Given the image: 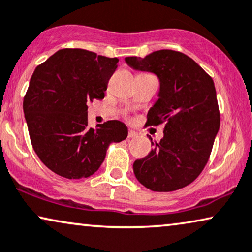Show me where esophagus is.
<instances>
[{"instance_id":"esophagus-1","label":"esophagus","mask_w":252,"mask_h":252,"mask_svg":"<svg viewBox=\"0 0 252 252\" xmlns=\"http://www.w3.org/2000/svg\"><path fill=\"white\" fill-rule=\"evenodd\" d=\"M136 136H137V133L135 132V130H132V129L128 130V138H134Z\"/></svg>"}]
</instances>
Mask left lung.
Here are the masks:
<instances>
[{
  "instance_id": "1",
  "label": "left lung",
  "mask_w": 252,
  "mask_h": 252,
  "mask_svg": "<svg viewBox=\"0 0 252 252\" xmlns=\"http://www.w3.org/2000/svg\"><path fill=\"white\" fill-rule=\"evenodd\" d=\"M125 61L136 70L158 76L159 99L149 110L145 125L165 123L159 143L149 136L151 152L135 160V176L156 192L188 187L207 165L220 129V114L213 78L178 51L159 50L145 58L127 57Z\"/></svg>"
}]
</instances>
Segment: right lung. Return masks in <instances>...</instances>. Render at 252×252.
<instances>
[{
	"mask_svg": "<svg viewBox=\"0 0 252 252\" xmlns=\"http://www.w3.org/2000/svg\"><path fill=\"white\" fill-rule=\"evenodd\" d=\"M118 61L83 49H63L35 69L24 97L25 118L36 155L59 176H91L110 143L127 137L119 120L87 127V103L103 99Z\"/></svg>",
	"mask_w": 252,
	"mask_h": 252,
	"instance_id": "add662e5",
	"label": "right lung"
}]
</instances>
